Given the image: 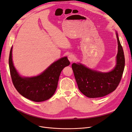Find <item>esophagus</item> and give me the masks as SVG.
Instances as JSON below:
<instances>
[{"instance_id": "esophagus-1", "label": "esophagus", "mask_w": 132, "mask_h": 132, "mask_svg": "<svg viewBox=\"0 0 132 132\" xmlns=\"http://www.w3.org/2000/svg\"><path fill=\"white\" fill-rule=\"evenodd\" d=\"M68 59H69L70 62H72L75 59V56H74V55L71 54H70L69 56H68Z\"/></svg>"}]
</instances>
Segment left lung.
<instances>
[{
	"mask_svg": "<svg viewBox=\"0 0 132 132\" xmlns=\"http://www.w3.org/2000/svg\"><path fill=\"white\" fill-rule=\"evenodd\" d=\"M118 41V53L116 64L110 71L103 72L90 69L80 62L73 63L72 68L78 89L89 98H98L113 92L118 87L122 76L125 60L118 32L115 31Z\"/></svg>",
	"mask_w": 132,
	"mask_h": 132,
	"instance_id": "8db88e82",
	"label": "left lung"
}]
</instances>
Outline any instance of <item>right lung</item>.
Instances as JSON below:
<instances>
[{
    "instance_id": "1",
    "label": "right lung",
    "mask_w": 132,
    "mask_h": 132,
    "mask_svg": "<svg viewBox=\"0 0 132 132\" xmlns=\"http://www.w3.org/2000/svg\"><path fill=\"white\" fill-rule=\"evenodd\" d=\"M12 46L9 55V67L12 80L17 91L31 101L40 102L50 99L56 90L59 79L63 68L70 65L67 57L53 62L41 73L35 76H22L14 66Z\"/></svg>"
}]
</instances>
